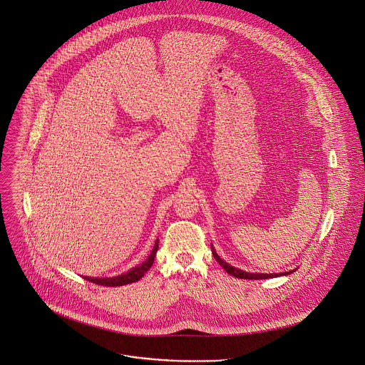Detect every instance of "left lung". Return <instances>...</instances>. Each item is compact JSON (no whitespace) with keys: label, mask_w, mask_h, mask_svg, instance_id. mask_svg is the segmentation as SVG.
<instances>
[{"label":"left lung","mask_w":365,"mask_h":365,"mask_svg":"<svg viewBox=\"0 0 365 365\" xmlns=\"http://www.w3.org/2000/svg\"><path fill=\"white\" fill-rule=\"evenodd\" d=\"M212 254H213V258L219 262V265H220L227 274H230V275L235 277V278H240V279H267V278H277V277L289 275V274L295 272V269H294V271H289V272H281V274H259V272H258V274H254V272H247V271L237 269V268L229 265L227 262H225V261L216 254L213 245H212Z\"/></svg>","instance_id":"left-lung-1"}]
</instances>
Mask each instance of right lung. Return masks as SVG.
<instances>
[{
  "label": "right lung",
  "instance_id": "right-lung-1",
  "mask_svg": "<svg viewBox=\"0 0 365 365\" xmlns=\"http://www.w3.org/2000/svg\"><path fill=\"white\" fill-rule=\"evenodd\" d=\"M158 248H159V239H156L155 247H153L150 255L148 257V259L143 261L140 265H138V267L129 269V271L125 272V274L117 275V277H106V278L84 277V279L93 282V284H97V285H104V287H123V285H128V284H133V282L139 281V279L150 269V267H152L153 262H155V257H156Z\"/></svg>",
  "mask_w": 365,
  "mask_h": 365
}]
</instances>
